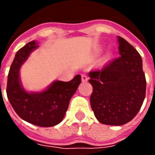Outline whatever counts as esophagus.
Instances as JSON below:
<instances>
[{
    "label": "esophagus",
    "mask_w": 155,
    "mask_h": 155,
    "mask_svg": "<svg viewBox=\"0 0 155 155\" xmlns=\"http://www.w3.org/2000/svg\"><path fill=\"white\" fill-rule=\"evenodd\" d=\"M81 80H82V81H83V82H85V81H88L87 75H86L85 74H81Z\"/></svg>",
    "instance_id": "1"
}]
</instances>
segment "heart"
Instances as JSON below:
<instances>
[{"label": "heart", "instance_id": "b5f03b06", "mask_svg": "<svg viewBox=\"0 0 155 155\" xmlns=\"http://www.w3.org/2000/svg\"><path fill=\"white\" fill-rule=\"evenodd\" d=\"M101 49H98V50H97V51H95V54H100V53H101ZM110 54H108V55H107V57H106V58H110Z\"/></svg>", "mask_w": 155, "mask_h": 155}]
</instances>
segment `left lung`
<instances>
[{
    "label": "left lung",
    "mask_w": 155,
    "mask_h": 155,
    "mask_svg": "<svg viewBox=\"0 0 155 155\" xmlns=\"http://www.w3.org/2000/svg\"><path fill=\"white\" fill-rule=\"evenodd\" d=\"M118 42L121 56L89 73L91 108L99 122L108 125H123L133 120L146 91L140 54L122 37L118 36Z\"/></svg>",
    "instance_id": "left-lung-1"
}]
</instances>
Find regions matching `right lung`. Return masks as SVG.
<instances>
[{"label": "right lung", "instance_id": "right-lung-1", "mask_svg": "<svg viewBox=\"0 0 155 155\" xmlns=\"http://www.w3.org/2000/svg\"><path fill=\"white\" fill-rule=\"evenodd\" d=\"M38 46L36 41H32L16 52L9 71L6 94L22 120L37 126H54L63 120L71 97L81 84V76L77 74L68 82L55 81L41 92H27L21 83L20 69Z\"/></svg>", "mask_w": 155, "mask_h": 155}]
</instances>
